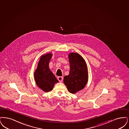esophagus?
<instances>
[{"label":"esophagus","instance_id":"34e87169","mask_svg":"<svg viewBox=\"0 0 129 129\" xmlns=\"http://www.w3.org/2000/svg\"><path fill=\"white\" fill-rule=\"evenodd\" d=\"M57 79H58L59 80V81L60 82H61L62 81V80H63V77H58Z\"/></svg>","mask_w":129,"mask_h":129}]
</instances>
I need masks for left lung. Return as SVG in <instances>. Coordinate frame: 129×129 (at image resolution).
<instances>
[{
  "label": "left lung",
  "instance_id": "1",
  "mask_svg": "<svg viewBox=\"0 0 129 129\" xmlns=\"http://www.w3.org/2000/svg\"><path fill=\"white\" fill-rule=\"evenodd\" d=\"M68 58L70 71L64 77L63 83L69 92L75 94L84 89L88 82V67L83 58L77 53H70Z\"/></svg>",
  "mask_w": 129,
  "mask_h": 129
}]
</instances>
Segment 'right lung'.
Listing matches in <instances>:
<instances>
[{
	"mask_svg": "<svg viewBox=\"0 0 129 129\" xmlns=\"http://www.w3.org/2000/svg\"><path fill=\"white\" fill-rule=\"evenodd\" d=\"M52 56L51 53L41 56L37 68L34 72L36 83L41 90L46 92L51 91L54 85L59 82L49 67Z\"/></svg>",
	"mask_w": 129,
	"mask_h": 129,
	"instance_id": "add662e5",
	"label": "right lung"
}]
</instances>
